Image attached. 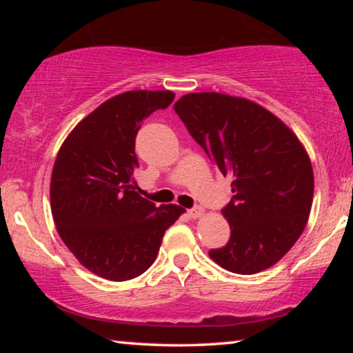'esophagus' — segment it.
Instances as JSON below:
<instances>
[{
  "instance_id": "esophagus-1",
  "label": "esophagus",
  "mask_w": 353,
  "mask_h": 353,
  "mask_svg": "<svg viewBox=\"0 0 353 353\" xmlns=\"http://www.w3.org/2000/svg\"><path fill=\"white\" fill-rule=\"evenodd\" d=\"M187 214H188V218H191V219H198V218L202 216V214H204V208H202V207L190 208V210L187 212Z\"/></svg>"
}]
</instances>
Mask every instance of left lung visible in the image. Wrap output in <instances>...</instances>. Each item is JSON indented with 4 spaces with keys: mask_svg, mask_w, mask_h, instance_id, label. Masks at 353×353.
<instances>
[{
    "mask_svg": "<svg viewBox=\"0 0 353 353\" xmlns=\"http://www.w3.org/2000/svg\"><path fill=\"white\" fill-rule=\"evenodd\" d=\"M174 110L224 176L232 199L221 213L230 225L225 246L208 255L236 274L265 271L305 229L314 177L296 134L254 101L216 92L188 93Z\"/></svg>",
    "mask_w": 353,
    "mask_h": 353,
    "instance_id": "1",
    "label": "left lung"
}]
</instances>
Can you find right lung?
Listing matches in <instances>:
<instances>
[{"mask_svg":"<svg viewBox=\"0 0 353 353\" xmlns=\"http://www.w3.org/2000/svg\"><path fill=\"white\" fill-rule=\"evenodd\" d=\"M172 99L170 90L117 94L77 123L57 152L50 187L54 224L77 261L103 279L141 276L165 230L185 212L176 204L157 207L134 187L141 121Z\"/></svg>","mask_w":353,"mask_h":353,"instance_id":"right-lung-1","label":"right lung"}]
</instances>
